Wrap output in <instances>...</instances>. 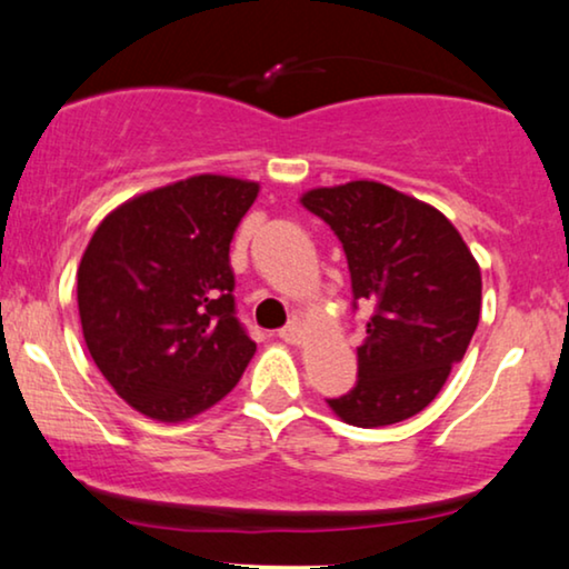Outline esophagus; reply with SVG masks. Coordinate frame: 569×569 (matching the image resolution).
<instances>
[{
  "mask_svg": "<svg viewBox=\"0 0 569 569\" xmlns=\"http://www.w3.org/2000/svg\"><path fill=\"white\" fill-rule=\"evenodd\" d=\"M278 336L283 338L286 343H291V346H301V343H305V336H307V330H305V325H301L299 320H293V322L286 325V328L280 330Z\"/></svg>",
  "mask_w": 569,
  "mask_h": 569,
  "instance_id": "obj_1",
  "label": "esophagus"
}]
</instances>
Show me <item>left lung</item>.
<instances>
[{
    "label": "left lung",
    "instance_id": "obj_1",
    "mask_svg": "<svg viewBox=\"0 0 569 569\" xmlns=\"http://www.w3.org/2000/svg\"><path fill=\"white\" fill-rule=\"evenodd\" d=\"M343 244L353 299L375 315L356 348L359 380L330 411L353 427H388L423 411L466 356L481 315V268L429 202L380 181L315 187L299 197Z\"/></svg>",
    "mask_w": 569,
    "mask_h": 569
}]
</instances>
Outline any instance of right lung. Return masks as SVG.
Instances as JSON below:
<instances>
[{
	"instance_id": "1",
	"label": "right lung",
	"mask_w": 569,
	"mask_h": 569,
	"mask_svg": "<svg viewBox=\"0 0 569 569\" xmlns=\"http://www.w3.org/2000/svg\"><path fill=\"white\" fill-rule=\"evenodd\" d=\"M260 184L197 173L121 202L78 268L82 338L134 411L179 423L213 408L257 346L233 317V231Z\"/></svg>"
}]
</instances>
